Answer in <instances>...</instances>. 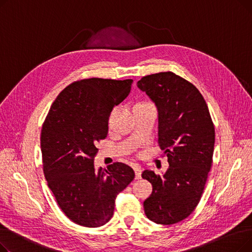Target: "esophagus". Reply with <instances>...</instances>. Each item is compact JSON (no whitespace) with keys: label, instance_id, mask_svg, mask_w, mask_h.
Returning a JSON list of instances; mask_svg holds the SVG:
<instances>
[{"label":"esophagus","instance_id":"esophagus-1","mask_svg":"<svg viewBox=\"0 0 252 252\" xmlns=\"http://www.w3.org/2000/svg\"><path fill=\"white\" fill-rule=\"evenodd\" d=\"M134 170H135V175H136V179L139 180L141 179V175H142V169L139 165H135L134 166Z\"/></svg>","mask_w":252,"mask_h":252}]
</instances>
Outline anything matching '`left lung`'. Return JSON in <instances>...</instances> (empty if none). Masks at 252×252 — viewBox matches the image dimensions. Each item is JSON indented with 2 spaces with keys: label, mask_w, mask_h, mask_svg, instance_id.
Instances as JSON below:
<instances>
[{
  "label": "left lung",
  "mask_w": 252,
  "mask_h": 252,
  "mask_svg": "<svg viewBox=\"0 0 252 252\" xmlns=\"http://www.w3.org/2000/svg\"><path fill=\"white\" fill-rule=\"evenodd\" d=\"M138 88L157 106L158 144L169 163L162 176L142 174L153 187L144 201L145 215L156 223L173 224L200 201L213 164L215 126L201 93L174 72L143 76Z\"/></svg>",
  "instance_id": "obj_1"
}]
</instances>
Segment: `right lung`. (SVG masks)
<instances>
[{"label":"right lung","instance_id":"1","mask_svg":"<svg viewBox=\"0 0 252 252\" xmlns=\"http://www.w3.org/2000/svg\"><path fill=\"white\" fill-rule=\"evenodd\" d=\"M133 79L92 77L66 87L43 124L41 149L48 187L73 222L103 226L113 216L115 198L135 179L131 167L114 162L95 170L97 144L107 137L113 107L129 94Z\"/></svg>","mask_w":252,"mask_h":252}]
</instances>
